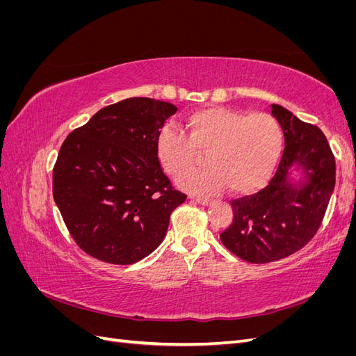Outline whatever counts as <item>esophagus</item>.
<instances>
[{
  "label": "esophagus",
  "mask_w": 356,
  "mask_h": 356,
  "mask_svg": "<svg viewBox=\"0 0 356 356\" xmlns=\"http://www.w3.org/2000/svg\"><path fill=\"white\" fill-rule=\"evenodd\" d=\"M191 199H193V202H196V203H199V204H203V207H207V204H211V203H212V200H211V199H207V197H195V196H193Z\"/></svg>",
  "instance_id": "esophagus-1"
}]
</instances>
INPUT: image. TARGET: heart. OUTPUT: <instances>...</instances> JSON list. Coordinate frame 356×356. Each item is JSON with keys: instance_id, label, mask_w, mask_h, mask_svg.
Here are the masks:
<instances>
[{"instance_id": "1", "label": "heart", "mask_w": 356, "mask_h": 356, "mask_svg": "<svg viewBox=\"0 0 356 356\" xmlns=\"http://www.w3.org/2000/svg\"><path fill=\"white\" fill-rule=\"evenodd\" d=\"M282 129L272 115H245L222 106L191 113L186 135L172 127L160 129L156 156L169 175H179L204 152L207 168L181 175L177 184L190 193L211 195L224 186L234 195H248L270 178L281 157Z\"/></svg>"}]
</instances>
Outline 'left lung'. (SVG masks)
<instances>
[{
	"instance_id": "1",
	"label": "left lung",
	"mask_w": 356,
	"mask_h": 356,
	"mask_svg": "<svg viewBox=\"0 0 356 356\" xmlns=\"http://www.w3.org/2000/svg\"><path fill=\"white\" fill-rule=\"evenodd\" d=\"M285 148L268 186L232 202L233 222L220 238L248 263H270L301 250L318 232L336 184V161L318 126L272 105Z\"/></svg>"
}]
</instances>
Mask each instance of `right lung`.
<instances>
[{
    "label": "right lung",
    "instance_id": "1",
    "mask_svg": "<svg viewBox=\"0 0 356 356\" xmlns=\"http://www.w3.org/2000/svg\"><path fill=\"white\" fill-rule=\"evenodd\" d=\"M177 106L127 98L99 110L63 141L53 168V199L81 250L132 264L165 239L172 211L187 199L156 156V136Z\"/></svg>",
    "mask_w": 356,
    "mask_h": 356
}]
</instances>
